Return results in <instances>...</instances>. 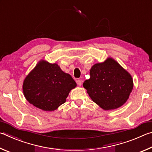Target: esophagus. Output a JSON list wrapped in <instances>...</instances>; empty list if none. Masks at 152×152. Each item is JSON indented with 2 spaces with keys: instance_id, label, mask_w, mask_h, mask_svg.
<instances>
[{
  "instance_id": "1",
  "label": "esophagus",
  "mask_w": 152,
  "mask_h": 152,
  "mask_svg": "<svg viewBox=\"0 0 152 152\" xmlns=\"http://www.w3.org/2000/svg\"><path fill=\"white\" fill-rule=\"evenodd\" d=\"M77 83L79 86H81L82 85V81L81 80H79V79H78V80H77Z\"/></svg>"
}]
</instances>
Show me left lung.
Masks as SVG:
<instances>
[{
    "mask_svg": "<svg viewBox=\"0 0 152 152\" xmlns=\"http://www.w3.org/2000/svg\"><path fill=\"white\" fill-rule=\"evenodd\" d=\"M83 87L94 102L105 110L124 105L133 89V80L128 72L118 63L109 58L95 64L90 70V79Z\"/></svg>",
    "mask_w": 152,
    "mask_h": 152,
    "instance_id": "obj_1",
    "label": "left lung"
}]
</instances>
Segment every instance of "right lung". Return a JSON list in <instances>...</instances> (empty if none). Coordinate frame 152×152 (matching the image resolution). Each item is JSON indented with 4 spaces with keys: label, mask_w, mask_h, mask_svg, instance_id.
I'll list each match as a JSON object with an SVG mask.
<instances>
[{
    "label": "right lung",
    "mask_w": 152,
    "mask_h": 152,
    "mask_svg": "<svg viewBox=\"0 0 152 152\" xmlns=\"http://www.w3.org/2000/svg\"><path fill=\"white\" fill-rule=\"evenodd\" d=\"M77 84L57 64L41 61L25 78L23 93L28 102L44 111H54L65 102Z\"/></svg>",
    "instance_id": "add662e5"
}]
</instances>
